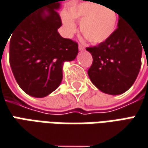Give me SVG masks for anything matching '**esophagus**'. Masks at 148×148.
Here are the masks:
<instances>
[{
  "mask_svg": "<svg viewBox=\"0 0 148 148\" xmlns=\"http://www.w3.org/2000/svg\"><path fill=\"white\" fill-rule=\"evenodd\" d=\"M79 51H84V50L85 49V48H84L83 45H79Z\"/></svg>",
  "mask_w": 148,
  "mask_h": 148,
  "instance_id": "esophagus-1",
  "label": "esophagus"
}]
</instances>
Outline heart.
I'll use <instances>...</instances> for the list:
<instances>
[{"instance_id":"b5f03b06","label":"heart","mask_w":148,"mask_h":148,"mask_svg":"<svg viewBox=\"0 0 148 148\" xmlns=\"http://www.w3.org/2000/svg\"><path fill=\"white\" fill-rule=\"evenodd\" d=\"M117 11L108 5L84 1L74 5L67 13L61 15L62 24L67 36L76 30L74 20L80 21V31L92 44H100L108 40L114 33L118 24Z\"/></svg>"}]
</instances>
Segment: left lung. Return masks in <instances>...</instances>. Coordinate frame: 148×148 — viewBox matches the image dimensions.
<instances>
[{
	"mask_svg": "<svg viewBox=\"0 0 148 148\" xmlns=\"http://www.w3.org/2000/svg\"><path fill=\"white\" fill-rule=\"evenodd\" d=\"M141 42L138 31L120 16L118 28L108 40L86 48L93 56L88 74L100 91L119 95L131 88L142 64Z\"/></svg>",
	"mask_w": 148,
	"mask_h": 148,
	"instance_id": "obj_1",
	"label": "left lung"
}]
</instances>
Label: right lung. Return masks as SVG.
Wrapping results in <instances>:
<instances>
[{
	"mask_svg": "<svg viewBox=\"0 0 148 148\" xmlns=\"http://www.w3.org/2000/svg\"><path fill=\"white\" fill-rule=\"evenodd\" d=\"M35 10L20 23L10 40V64L17 84L35 98L49 95L61 84L63 66L79 53L78 44L63 38L58 10L62 1Z\"/></svg>",
	"mask_w": 148,
	"mask_h": 148,
	"instance_id": "right-lung-1",
	"label": "right lung"
}]
</instances>
